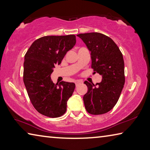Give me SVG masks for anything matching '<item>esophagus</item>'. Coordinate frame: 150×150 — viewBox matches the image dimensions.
<instances>
[{"label":"esophagus","mask_w":150,"mask_h":150,"mask_svg":"<svg viewBox=\"0 0 150 150\" xmlns=\"http://www.w3.org/2000/svg\"><path fill=\"white\" fill-rule=\"evenodd\" d=\"M81 83H82V82H81V81H76L75 83V86H76V87H78V86Z\"/></svg>","instance_id":"obj_1"}]
</instances>
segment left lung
<instances>
[{"label":"left lung","instance_id":"1","mask_svg":"<svg viewBox=\"0 0 150 150\" xmlns=\"http://www.w3.org/2000/svg\"><path fill=\"white\" fill-rule=\"evenodd\" d=\"M91 51L95 73L102 75L100 83L85 84L88 91L83 96L85 109L93 115L108 112L116 105L125 83L122 54L115 42L107 35L98 32L77 35Z\"/></svg>","mask_w":150,"mask_h":150}]
</instances>
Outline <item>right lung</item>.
Here are the masks:
<instances>
[{"instance_id": "add662e5", "label": "right lung", "mask_w": 150, "mask_h": 150, "mask_svg": "<svg viewBox=\"0 0 150 150\" xmlns=\"http://www.w3.org/2000/svg\"><path fill=\"white\" fill-rule=\"evenodd\" d=\"M75 44V35H47L33 42L25 54L23 80L28 95L35 110L47 117L64 115L74 91L75 83L54 84L50 75Z\"/></svg>"}]
</instances>
